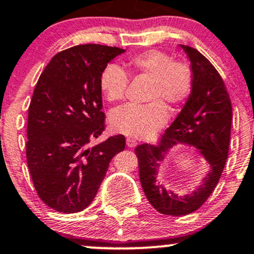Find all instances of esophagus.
Returning <instances> with one entry per match:
<instances>
[{"mask_svg":"<svg viewBox=\"0 0 254 254\" xmlns=\"http://www.w3.org/2000/svg\"><path fill=\"white\" fill-rule=\"evenodd\" d=\"M126 145L129 148H133V147H135V146H136V141L132 138H127L126 139Z\"/></svg>","mask_w":254,"mask_h":254,"instance_id":"obj_1","label":"esophagus"}]
</instances>
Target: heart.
Returning <instances> with one entry per match:
<instances>
[{
	"label": "heart",
	"instance_id": "obj_1",
	"mask_svg": "<svg viewBox=\"0 0 254 254\" xmlns=\"http://www.w3.org/2000/svg\"><path fill=\"white\" fill-rule=\"evenodd\" d=\"M126 72L116 64L104 67L100 88L108 102H121L129 78L148 79L145 106H126L113 110L110 126L115 132L132 138H148L163 126L166 108L175 112L190 96L193 86L192 68L184 61H172L164 51L148 50L134 55L125 63Z\"/></svg>",
	"mask_w": 254,
	"mask_h": 254
}]
</instances>
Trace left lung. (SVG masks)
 Returning <instances> with one entry per match:
<instances>
[{
    "mask_svg": "<svg viewBox=\"0 0 254 254\" xmlns=\"http://www.w3.org/2000/svg\"><path fill=\"white\" fill-rule=\"evenodd\" d=\"M191 63L193 86L187 103L158 145L135 148L140 183L152 207L164 215H188L207 201L221 177L228 157L232 127V103L223 79L213 64L196 49L181 45ZM195 147L210 165L197 190L178 196L157 183L160 164L179 142Z\"/></svg>",
    "mask_w": 254,
    "mask_h": 254,
    "instance_id": "left-lung-1",
    "label": "left lung"
}]
</instances>
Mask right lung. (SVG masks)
Segmentation results:
<instances>
[{"label": "right lung", "mask_w": 254, "mask_h": 254, "mask_svg": "<svg viewBox=\"0 0 254 254\" xmlns=\"http://www.w3.org/2000/svg\"><path fill=\"white\" fill-rule=\"evenodd\" d=\"M119 47L77 45L51 59L39 77L27 124L26 157L38 196L59 213H78L96 196L124 135L92 145L104 130L100 78Z\"/></svg>", "instance_id": "obj_1"}]
</instances>
